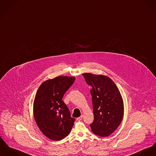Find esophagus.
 I'll list each match as a JSON object with an SVG mask.
<instances>
[{
  "instance_id": "1",
  "label": "esophagus",
  "mask_w": 156,
  "mask_h": 156,
  "mask_svg": "<svg viewBox=\"0 0 156 156\" xmlns=\"http://www.w3.org/2000/svg\"><path fill=\"white\" fill-rule=\"evenodd\" d=\"M83 115H81V116H80L79 117H78V118H77V121H80L81 120H82V119H83Z\"/></svg>"
}]
</instances>
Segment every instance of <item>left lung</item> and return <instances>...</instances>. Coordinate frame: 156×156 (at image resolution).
<instances>
[{"mask_svg":"<svg viewBox=\"0 0 156 156\" xmlns=\"http://www.w3.org/2000/svg\"><path fill=\"white\" fill-rule=\"evenodd\" d=\"M92 86L90 94L94 120L90 124L92 132L100 136L111 135L120 125L124 113L122 95L113 81L107 76L82 74Z\"/></svg>","mask_w":156,"mask_h":156,"instance_id":"8db88e82","label":"left lung"}]
</instances>
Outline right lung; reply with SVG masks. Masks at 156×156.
Listing matches in <instances>:
<instances>
[{"label": "right lung", "instance_id": "1", "mask_svg": "<svg viewBox=\"0 0 156 156\" xmlns=\"http://www.w3.org/2000/svg\"><path fill=\"white\" fill-rule=\"evenodd\" d=\"M75 79V77L58 76L44 82L37 91L33 104L34 117L42 132L50 140L64 139L73 128L75 119L71 117L62 99Z\"/></svg>", "mask_w": 156, "mask_h": 156}]
</instances>
